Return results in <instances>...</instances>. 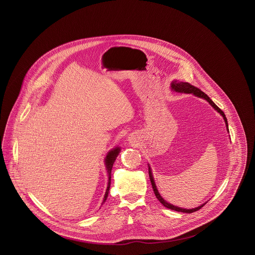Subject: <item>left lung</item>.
I'll use <instances>...</instances> for the list:
<instances>
[{"label":"left lung","instance_id":"obj_1","mask_svg":"<svg viewBox=\"0 0 255 255\" xmlns=\"http://www.w3.org/2000/svg\"><path fill=\"white\" fill-rule=\"evenodd\" d=\"M171 89L173 90V91H175V92H178V93H184V94H193L194 96L198 97H202V98H204V99H206V101L214 108V109L216 110L218 113H220L221 115H222V117L224 118V121L226 122V125H227V129L229 130V125H228V121H227V118H226V115L224 114V112L222 111V110L219 108L218 106L209 98V97L206 96V94L204 93V92H202L200 89H198V88H196L195 86H192L191 84H189V83H187V82H179V81H177V80H174L172 83H171ZM149 178H150V181H151V183H152V187H153V190H154V193L156 195V197H157V199H158V201L163 205V206H165V207H167V208H169V209H172V210H176V211H179V212H183V213H192V212H195V211H197V210H199V209H201L203 206H205L206 204H203L202 206H198V207H196V208H192V209H186V208H182V207H178V206H173V205H171L169 203H167L161 196L160 194L158 193V189H157V186H156V184H155V182H154V178H153V175H152V171H151V168H150V166H149Z\"/></svg>","mask_w":255,"mask_h":255}]
</instances>
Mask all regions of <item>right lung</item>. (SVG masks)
Listing matches in <instances>:
<instances>
[{
  "mask_svg": "<svg viewBox=\"0 0 255 255\" xmlns=\"http://www.w3.org/2000/svg\"><path fill=\"white\" fill-rule=\"evenodd\" d=\"M121 152V148L117 147L115 149H113L112 151H110L109 153L107 154L106 158H105V164H106V168H107V172H108V176H109V180H108V186H107V189H106V193L104 196V200H103V203L106 201L107 197H108V193H109L110 185H111V172H112V168H113V164L116 160V158L118 157L119 153Z\"/></svg>",
  "mask_w": 255,
  "mask_h": 255,
  "instance_id": "1",
  "label": "right lung"
}]
</instances>
